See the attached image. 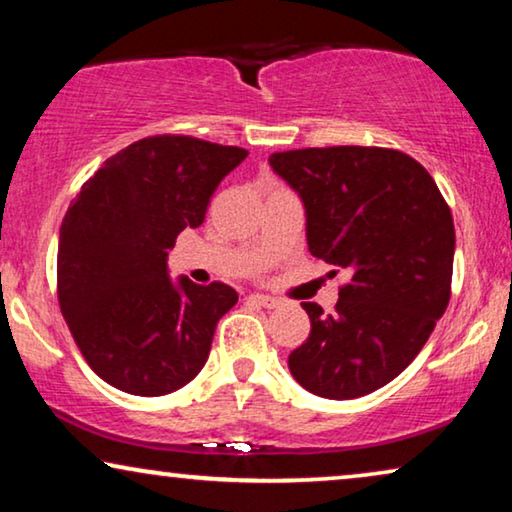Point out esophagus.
<instances>
[{
	"label": "esophagus",
	"mask_w": 512,
	"mask_h": 512,
	"mask_svg": "<svg viewBox=\"0 0 512 512\" xmlns=\"http://www.w3.org/2000/svg\"><path fill=\"white\" fill-rule=\"evenodd\" d=\"M249 303H254V305H261V307H265V310H275V307L279 305V300L277 298H272V296H263V293H251V296L247 298Z\"/></svg>",
	"instance_id": "1"
}]
</instances>
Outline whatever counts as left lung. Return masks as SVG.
I'll use <instances>...</instances> for the list:
<instances>
[{
  "label": "left lung",
  "instance_id": "8db88e82",
  "mask_svg": "<svg viewBox=\"0 0 512 512\" xmlns=\"http://www.w3.org/2000/svg\"><path fill=\"white\" fill-rule=\"evenodd\" d=\"M270 167L303 200L310 254L349 272L333 314L300 303L312 328L289 354L291 375L333 401L373 394L422 352L450 303V207L431 174L394 149L279 151Z\"/></svg>",
  "mask_w": 512,
  "mask_h": 512
}]
</instances>
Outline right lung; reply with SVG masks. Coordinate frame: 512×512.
<instances>
[{"instance_id": "1", "label": "right lung", "mask_w": 512, "mask_h": 512, "mask_svg": "<svg viewBox=\"0 0 512 512\" xmlns=\"http://www.w3.org/2000/svg\"><path fill=\"white\" fill-rule=\"evenodd\" d=\"M247 149L156 135L107 158L67 209L58 300L88 366L111 387L165 396L205 366L219 319L237 303L223 282H172L167 249L205 221L209 198Z\"/></svg>"}]
</instances>
